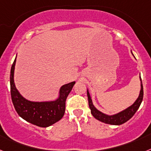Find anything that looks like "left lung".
I'll return each instance as SVG.
<instances>
[{"label":"left lung","mask_w":151,"mask_h":151,"mask_svg":"<svg viewBox=\"0 0 151 151\" xmlns=\"http://www.w3.org/2000/svg\"><path fill=\"white\" fill-rule=\"evenodd\" d=\"M140 81H141V90H140L139 95H138V98L136 99V101L133 103V104L129 106V107H127L126 109H125V110L119 112V113H116V114H113V115H108V114L102 113L101 111L97 110V108L94 106V105L93 104L91 97L90 94H89L88 90L87 89L88 105L89 107H90L91 109V113L92 116H93L96 119L101 121V122L114 125H122V124L125 123V122H127L128 120H129V119L134 116V114L136 113V111L138 110V108H139L140 105H141V102H142V100H143L144 91L142 82H141V76H140Z\"/></svg>","instance_id":"1"}]
</instances>
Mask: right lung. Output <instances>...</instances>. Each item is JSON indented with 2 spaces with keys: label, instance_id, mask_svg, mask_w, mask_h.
<instances>
[{
  "label": "right lung",
  "instance_id": "add662e5",
  "mask_svg": "<svg viewBox=\"0 0 151 151\" xmlns=\"http://www.w3.org/2000/svg\"><path fill=\"white\" fill-rule=\"evenodd\" d=\"M16 61L17 57L10 70V94L13 106L19 116L28 122L43 128L48 127L60 120L65 113L66 97L73 89L76 82L62 85L59 90L58 97L54 101H29L19 93L16 87L14 82Z\"/></svg>",
  "mask_w": 151,
  "mask_h": 151
}]
</instances>
